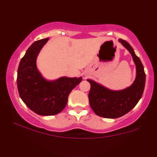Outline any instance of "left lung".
Instances as JSON below:
<instances>
[{
    "label": "left lung",
    "mask_w": 157,
    "mask_h": 157,
    "mask_svg": "<svg viewBox=\"0 0 157 157\" xmlns=\"http://www.w3.org/2000/svg\"><path fill=\"white\" fill-rule=\"evenodd\" d=\"M119 41L131 53L136 67L135 81L128 88L121 91H111L96 82L87 79L91 84L89 100L96 115L107 118H116L131 111L142 97L145 84L144 67L129 43L120 39Z\"/></svg>",
    "instance_id": "8db88e82"
}]
</instances>
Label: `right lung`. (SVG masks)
Returning a JSON list of instances; mask_svg holds the SVG:
<instances>
[{"label": "right lung", "instance_id": "obj_1", "mask_svg": "<svg viewBox=\"0 0 157 157\" xmlns=\"http://www.w3.org/2000/svg\"><path fill=\"white\" fill-rule=\"evenodd\" d=\"M49 38L36 41L21 59L17 73L18 94L26 106L41 116H52L65 108L68 95L82 78L62 77L47 81L37 70L36 60L39 51Z\"/></svg>", "mask_w": 157, "mask_h": 157}]
</instances>
